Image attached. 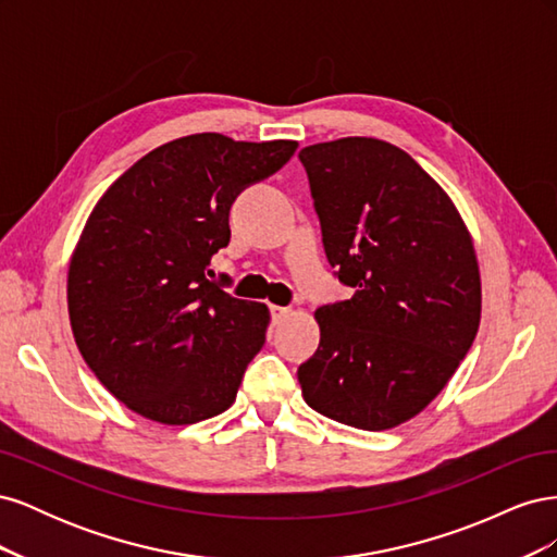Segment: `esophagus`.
<instances>
[{"label": "esophagus", "mask_w": 557, "mask_h": 557, "mask_svg": "<svg viewBox=\"0 0 557 557\" xmlns=\"http://www.w3.org/2000/svg\"><path fill=\"white\" fill-rule=\"evenodd\" d=\"M269 313H272V320L278 325V323H283L285 318L290 315V309H288V307H274V305H272V307H269Z\"/></svg>", "instance_id": "34e87169"}]
</instances>
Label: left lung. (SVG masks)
I'll return each instance as SVG.
<instances>
[{
	"label": "left lung",
	"instance_id": "obj_1",
	"mask_svg": "<svg viewBox=\"0 0 557 557\" xmlns=\"http://www.w3.org/2000/svg\"><path fill=\"white\" fill-rule=\"evenodd\" d=\"M323 246L350 299L320 307L301 395L379 432L423 411L474 344L481 278L448 195L401 148L346 137L299 150Z\"/></svg>",
	"mask_w": 557,
	"mask_h": 557
}]
</instances>
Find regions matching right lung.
<instances>
[{
  "label": "right lung",
  "mask_w": 557,
  "mask_h": 557,
  "mask_svg": "<svg viewBox=\"0 0 557 557\" xmlns=\"http://www.w3.org/2000/svg\"><path fill=\"white\" fill-rule=\"evenodd\" d=\"M295 150L190 134L150 150L97 201L66 297L83 360L127 409L190 425L232 407L269 311L225 293L227 274L211 281V258L230 244L234 199Z\"/></svg>",
  "instance_id": "add662e5"
}]
</instances>
